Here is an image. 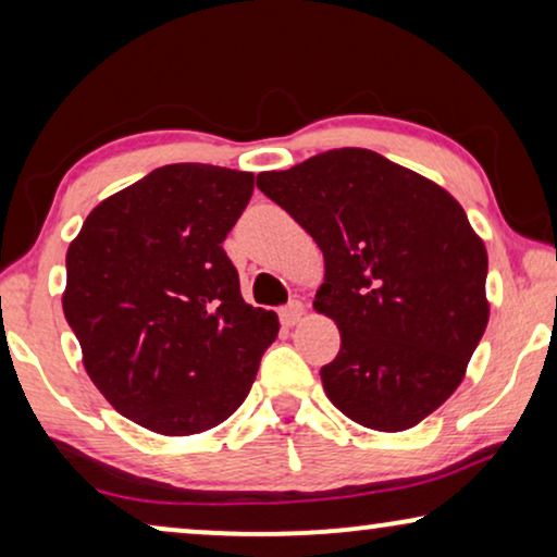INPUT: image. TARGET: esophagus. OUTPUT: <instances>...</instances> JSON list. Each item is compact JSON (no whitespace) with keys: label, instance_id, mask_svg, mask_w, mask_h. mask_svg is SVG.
Listing matches in <instances>:
<instances>
[{"label":"esophagus","instance_id":"34e87169","mask_svg":"<svg viewBox=\"0 0 557 557\" xmlns=\"http://www.w3.org/2000/svg\"><path fill=\"white\" fill-rule=\"evenodd\" d=\"M304 317V304L301 301H288L284 309H281V322L286 326H294Z\"/></svg>","mask_w":557,"mask_h":557}]
</instances>
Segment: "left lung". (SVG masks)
Listing matches in <instances>:
<instances>
[{"instance_id": "left-lung-1", "label": "left lung", "mask_w": 557, "mask_h": 557, "mask_svg": "<svg viewBox=\"0 0 557 557\" xmlns=\"http://www.w3.org/2000/svg\"><path fill=\"white\" fill-rule=\"evenodd\" d=\"M258 189L324 253L314 309L337 322L324 393L364 429L406 431L444 406L490 322L486 248L444 187L370 149H332Z\"/></svg>"}]
</instances>
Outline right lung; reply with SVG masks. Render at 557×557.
I'll list each match as a JSON object with an SVG mask.
<instances>
[{"mask_svg": "<svg viewBox=\"0 0 557 557\" xmlns=\"http://www.w3.org/2000/svg\"><path fill=\"white\" fill-rule=\"evenodd\" d=\"M250 195V172L159 166L90 210L67 248L63 311L88 377L144 429H215L276 339L278 317L243 301L223 250Z\"/></svg>", "mask_w": 557, "mask_h": 557, "instance_id": "1", "label": "right lung"}]
</instances>
